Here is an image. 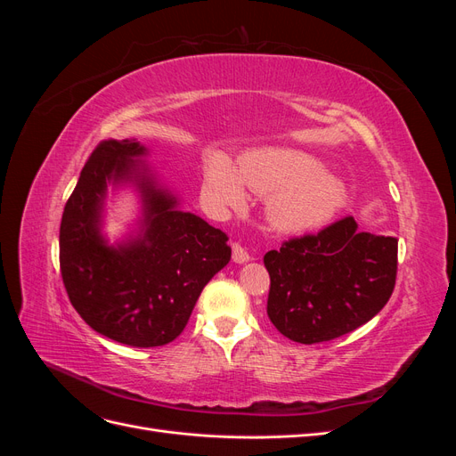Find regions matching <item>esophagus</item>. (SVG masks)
<instances>
[{"label":"esophagus","instance_id":"34e87169","mask_svg":"<svg viewBox=\"0 0 456 456\" xmlns=\"http://www.w3.org/2000/svg\"><path fill=\"white\" fill-rule=\"evenodd\" d=\"M232 260L238 262V265H243V262H249L251 260V255L240 243H233L232 245Z\"/></svg>","mask_w":456,"mask_h":456}]
</instances>
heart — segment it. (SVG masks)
<instances>
[{
	"instance_id": "1",
	"label": "heart",
	"mask_w": 456,
	"mask_h": 456,
	"mask_svg": "<svg viewBox=\"0 0 456 456\" xmlns=\"http://www.w3.org/2000/svg\"><path fill=\"white\" fill-rule=\"evenodd\" d=\"M245 186L255 194L272 196L268 216L275 230L308 233L333 220L348 200V186L327 173L323 161L291 148H262L245 154L240 171L224 154H211L205 163L203 188L211 201L241 209Z\"/></svg>"
}]
</instances>
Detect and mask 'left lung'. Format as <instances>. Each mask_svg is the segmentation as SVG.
Returning a JSON list of instances; mask_svg holds the SVG:
<instances>
[{
    "label": "left lung",
    "mask_w": 456,
    "mask_h": 456,
    "mask_svg": "<svg viewBox=\"0 0 456 456\" xmlns=\"http://www.w3.org/2000/svg\"><path fill=\"white\" fill-rule=\"evenodd\" d=\"M265 266L275 329L300 344L325 342L367 323L390 300L397 240L360 232L346 216L268 251Z\"/></svg>",
    "instance_id": "left-lung-1"
}]
</instances>
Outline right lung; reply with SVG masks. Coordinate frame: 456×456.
Returning <instances> with one entry per match:
<instances>
[{
	"mask_svg": "<svg viewBox=\"0 0 456 456\" xmlns=\"http://www.w3.org/2000/svg\"><path fill=\"white\" fill-rule=\"evenodd\" d=\"M136 139L94 148L66 201L61 223V273L72 306L86 323L134 348L169 344L216 272L232 256L228 236L186 213L146 165ZM140 191L137 230L112 246L102 233L107 186Z\"/></svg>",
	"mask_w": 456,
	"mask_h": 456,
	"instance_id": "obj_1",
	"label": "right lung"
}]
</instances>
